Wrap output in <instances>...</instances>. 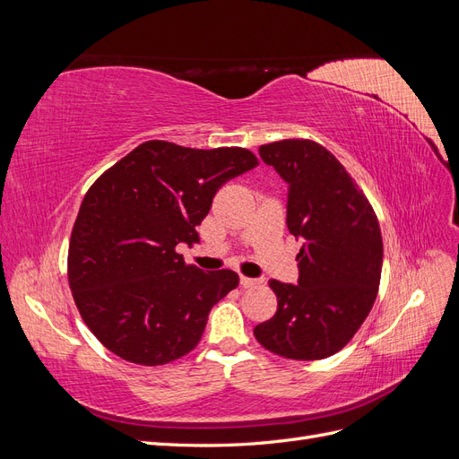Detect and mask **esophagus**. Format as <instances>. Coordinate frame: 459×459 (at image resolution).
Wrapping results in <instances>:
<instances>
[{
	"instance_id": "esophagus-1",
	"label": "esophagus",
	"mask_w": 459,
	"mask_h": 459,
	"mask_svg": "<svg viewBox=\"0 0 459 459\" xmlns=\"http://www.w3.org/2000/svg\"><path fill=\"white\" fill-rule=\"evenodd\" d=\"M239 283H241V287H245V289H251V287H256V285L260 283V280H253V277L241 275V277H239Z\"/></svg>"
}]
</instances>
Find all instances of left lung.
I'll return each instance as SVG.
<instances>
[{
  "instance_id": "1",
  "label": "left lung",
  "mask_w": 459,
  "mask_h": 459,
  "mask_svg": "<svg viewBox=\"0 0 459 459\" xmlns=\"http://www.w3.org/2000/svg\"><path fill=\"white\" fill-rule=\"evenodd\" d=\"M262 160L289 184L287 228L302 239L299 285L270 280L277 312L256 341L289 359L339 352L364 324L381 281L383 239L364 191L335 155L310 140L262 145Z\"/></svg>"
}]
</instances>
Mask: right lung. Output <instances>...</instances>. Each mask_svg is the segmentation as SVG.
<instances>
[{
  "mask_svg": "<svg viewBox=\"0 0 459 459\" xmlns=\"http://www.w3.org/2000/svg\"><path fill=\"white\" fill-rule=\"evenodd\" d=\"M256 164L243 147L152 140L95 179L68 245V283L82 319L110 352L162 366L195 349L239 275L187 266L176 247L199 243L195 228L216 191Z\"/></svg>",
  "mask_w": 459,
  "mask_h": 459,
  "instance_id": "obj_1",
  "label": "right lung"
}]
</instances>
